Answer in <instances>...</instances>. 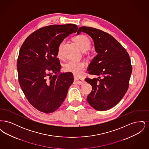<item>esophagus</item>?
I'll list each match as a JSON object with an SVG mask.
<instances>
[{"label":"esophagus","mask_w":149,"mask_h":149,"mask_svg":"<svg viewBox=\"0 0 149 149\" xmlns=\"http://www.w3.org/2000/svg\"><path fill=\"white\" fill-rule=\"evenodd\" d=\"M85 81L83 78H77L74 79V83L79 85H83Z\"/></svg>","instance_id":"esophagus-1"}]
</instances>
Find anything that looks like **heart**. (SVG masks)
<instances>
[{
    "label": "heart",
    "instance_id": "heart-1",
    "mask_svg": "<svg viewBox=\"0 0 149 149\" xmlns=\"http://www.w3.org/2000/svg\"><path fill=\"white\" fill-rule=\"evenodd\" d=\"M74 40L78 43L82 51H85L89 50L91 46L90 40L86 36L84 35H80L76 36L74 38ZM65 40H63L58 45L57 49L58 55L61 54V51L65 43ZM63 68L65 71L70 72L75 75L78 76L81 74L82 71L85 69V64L82 61L70 60L64 64Z\"/></svg>",
    "mask_w": 149,
    "mask_h": 149
}]
</instances>
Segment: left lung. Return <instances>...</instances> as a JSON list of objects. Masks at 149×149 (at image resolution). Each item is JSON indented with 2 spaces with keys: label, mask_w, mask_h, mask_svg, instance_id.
Wrapping results in <instances>:
<instances>
[{
  "label": "left lung",
  "mask_w": 149,
  "mask_h": 149,
  "mask_svg": "<svg viewBox=\"0 0 149 149\" xmlns=\"http://www.w3.org/2000/svg\"><path fill=\"white\" fill-rule=\"evenodd\" d=\"M81 32L92 38L98 54L87 70L89 74L98 77L85 79L92 86L86 99L95 109L106 111L117 104L127 91L132 70L130 56L126 49L108 33L85 26L79 29L77 35Z\"/></svg>",
  "instance_id": "8db88e82"
}]
</instances>
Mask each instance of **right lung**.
<instances>
[{
  "instance_id": "1",
  "label": "right lung",
  "mask_w": 149,
  "mask_h": 149,
  "mask_svg": "<svg viewBox=\"0 0 149 149\" xmlns=\"http://www.w3.org/2000/svg\"><path fill=\"white\" fill-rule=\"evenodd\" d=\"M78 29L74 24L44 27L31 33L22 45L17 63L19 83L29 103L42 112L57 110L74 81L71 72L60 73L57 56L60 43Z\"/></svg>"
}]
</instances>
